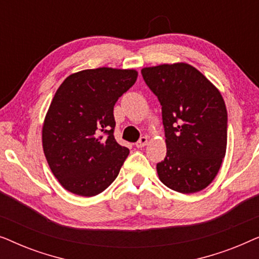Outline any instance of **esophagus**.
I'll use <instances>...</instances> for the list:
<instances>
[{"label":"esophagus","instance_id":"obj_1","mask_svg":"<svg viewBox=\"0 0 259 259\" xmlns=\"http://www.w3.org/2000/svg\"><path fill=\"white\" fill-rule=\"evenodd\" d=\"M147 141H148V139L146 137H141L140 139H139V141H138V143L136 144V146L138 147V148H141V147H144L145 145L147 144Z\"/></svg>","mask_w":259,"mask_h":259}]
</instances>
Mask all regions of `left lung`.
<instances>
[{
  "label": "left lung",
  "instance_id": "obj_1",
  "mask_svg": "<svg viewBox=\"0 0 259 259\" xmlns=\"http://www.w3.org/2000/svg\"><path fill=\"white\" fill-rule=\"evenodd\" d=\"M141 74L161 105L167 151L157 164L159 179L177 192H199L213 182L226 153L224 99L189 63L145 67Z\"/></svg>",
  "mask_w": 259,
  "mask_h": 259
}]
</instances>
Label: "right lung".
Wrapping results in <instances>:
<instances>
[{
	"label": "right lung",
	"instance_id": "right-lung-1",
	"mask_svg": "<svg viewBox=\"0 0 259 259\" xmlns=\"http://www.w3.org/2000/svg\"><path fill=\"white\" fill-rule=\"evenodd\" d=\"M137 77L136 69L100 67L70 74L60 84L42 126V146L65 190L93 197L118 177L130 150L113 136V109Z\"/></svg>",
	"mask_w": 259,
	"mask_h": 259
}]
</instances>
